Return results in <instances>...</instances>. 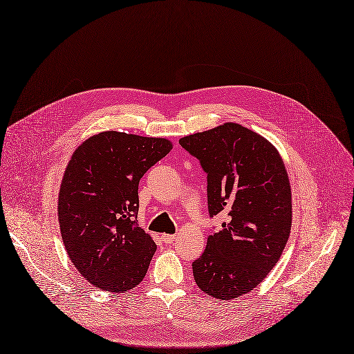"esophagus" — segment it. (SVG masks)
I'll list each match as a JSON object with an SVG mask.
<instances>
[{
    "label": "esophagus",
    "instance_id": "1",
    "mask_svg": "<svg viewBox=\"0 0 354 354\" xmlns=\"http://www.w3.org/2000/svg\"><path fill=\"white\" fill-rule=\"evenodd\" d=\"M176 240V236H169V234H162V241L166 244H171Z\"/></svg>",
    "mask_w": 354,
    "mask_h": 354
}]
</instances>
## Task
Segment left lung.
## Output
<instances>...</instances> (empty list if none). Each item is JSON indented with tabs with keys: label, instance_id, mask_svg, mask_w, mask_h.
<instances>
[{
	"label": "left lung",
	"instance_id": "8db88e82",
	"mask_svg": "<svg viewBox=\"0 0 354 354\" xmlns=\"http://www.w3.org/2000/svg\"><path fill=\"white\" fill-rule=\"evenodd\" d=\"M207 172L209 215L223 228L192 263L198 288L217 299L248 294L278 263L292 225L285 163L269 140L237 122L182 137Z\"/></svg>",
	"mask_w": 354,
	"mask_h": 354
}]
</instances>
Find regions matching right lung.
<instances>
[{"label": "right lung", "mask_w": 354, "mask_h": 354, "mask_svg": "<svg viewBox=\"0 0 354 354\" xmlns=\"http://www.w3.org/2000/svg\"><path fill=\"white\" fill-rule=\"evenodd\" d=\"M172 149L163 137L102 131L81 143L65 169L57 218L69 260L114 294L139 285L156 243L139 227V182Z\"/></svg>", "instance_id": "right-lung-1"}]
</instances>
